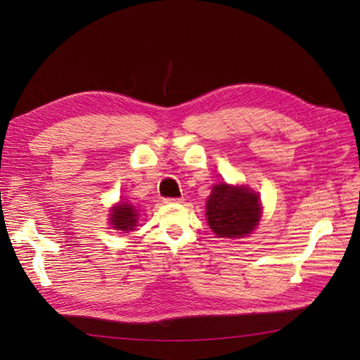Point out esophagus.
<instances>
[{
    "mask_svg": "<svg viewBox=\"0 0 360 360\" xmlns=\"http://www.w3.org/2000/svg\"><path fill=\"white\" fill-rule=\"evenodd\" d=\"M183 200L181 198H165L163 200V202L165 204H174V202H181Z\"/></svg>",
    "mask_w": 360,
    "mask_h": 360,
    "instance_id": "esophagus-1",
    "label": "esophagus"
}]
</instances>
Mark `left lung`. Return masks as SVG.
I'll list each match as a JSON object with an SVG mask.
<instances>
[{
	"label": "left lung",
	"mask_w": 360,
	"mask_h": 360,
	"mask_svg": "<svg viewBox=\"0 0 360 360\" xmlns=\"http://www.w3.org/2000/svg\"><path fill=\"white\" fill-rule=\"evenodd\" d=\"M261 204L248 188L216 184L207 200V221L217 237H245L258 225Z\"/></svg>",
	"instance_id": "8db88e82"
}]
</instances>
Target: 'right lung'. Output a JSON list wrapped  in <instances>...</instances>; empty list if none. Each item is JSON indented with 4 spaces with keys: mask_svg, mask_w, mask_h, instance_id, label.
Wrapping results in <instances>:
<instances>
[{
    "mask_svg": "<svg viewBox=\"0 0 360 360\" xmlns=\"http://www.w3.org/2000/svg\"><path fill=\"white\" fill-rule=\"evenodd\" d=\"M111 224L114 226V230L118 231H132L136 226L138 221V212L135 210V207L132 204L122 202L115 207H112L111 212Z\"/></svg>",
    "mask_w": 360,
    "mask_h": 360,
    "instance_id": "1",
    "label": "right lung"
}]
</instances>
